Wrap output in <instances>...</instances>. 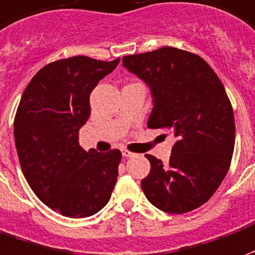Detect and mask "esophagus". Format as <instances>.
<instances>
[{
    "mask_svg": "<svg viewBox=\"0 0 255 255\" xmlns=\"http://www.w3.org/2000/svg\"><path fill=\"white\" fill-rule=\"evenodd\" d=\"M122 156H124V157H131V156H134V153L128 149H124L122 150Z\"/></svg>",
    "mask_w": 255,
    "mask_h": 255,
    "instance_id": "obj_1",
    "label": "esophagus"
}]
</instances>
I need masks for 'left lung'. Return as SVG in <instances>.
<instances>
[{"instance_id": "1", "label": "left lung", "mask_w": 255, "mask_h": 255, "mask_svg": "<svg viewBox=\"0 0 255 255\" xmlns=\"http://www.w3.org/2000/svg\"><path fill=\"white\" fill-rule=\"evenodd\" d=\"M122 64L149 85L148 128L176 137L167 164L145 155L150 172L141 181L144 194L167 213L197 209L215 194L231 164L235 120L224 85L200 55L168 46L125 55Z\"/></svg>"}]
</instances>
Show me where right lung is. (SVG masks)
<instances>
[{
	"label": "right lung",
	"mask_w": 255,
	"mask_h": 255,
	"mask_svg": "<svg viewBox=\"0 0 255 255\" xmlns=\"http://www.w3.org/2000/svg\"><path fill=\"white\" fill-rule=\"evenodd\" d=\"M120 64L84 55L58 59L35 74L14 117V142L25 179L40 201L73 219L92 216L114 190L121 150L79 145L91 115L89 95Z\"/></svg>",
	"instance_id": "1"
}]
</instances>
